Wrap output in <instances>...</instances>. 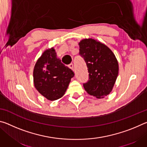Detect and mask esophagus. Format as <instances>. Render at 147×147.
<instances>
[{
    "mask_svg": "<svg viewBox=\"0 0 147 147\" xmlns=\"http://www.w3.org/2000/svg\"><path fill=\"white\" fill-rule=\"evenodd\" d=\"M69 67L72 70L74 71V67H73V63H71L70 65H69Z\"/></svg>",
    "mask_w": 147,
    "mask_h": 147,
    "instance_id": "esophagus-1",
    "label": "esophagus"
}]
</instances>
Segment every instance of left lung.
<instances>
[{
    "label": "left lung",
    "instance_id": "left-lung-1",
    "mask_svg": "<svg viewBox=\"0 0 147 147\" xmlns=\"http://www.w3.org/2000/svg\"><path fill=\"white\" fill-rule=\"evenodd\" d=\"M80 54L84 58L89 72V80L84 84L87 93L103 98L112 91L119 73L115 54L106 45L92 38L79 42Z\"/></svg>",
    "mask_w": 147,
    "mask_h": 147
}]
</instances>
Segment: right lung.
Masks as SVG:
<instances>
[{
	"label": "right lung",
	"mask_w": 147,
	"mask_h": 147,
	"mask_svg": "<svg viewBox=\"0 0 147 147\" xmlns=\"http://www.w3.org/2000/svg\"><path fill=\"white\" fill-rule=\"evenodd\" d=\"M74 75L73 71L61 63L52 47L45 50L35 64L34 84L44 97L53 101L64 95Z\"/></svg>",
	"instance_id": "add662e5"
}]
</instances>
